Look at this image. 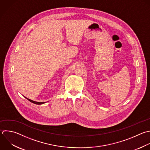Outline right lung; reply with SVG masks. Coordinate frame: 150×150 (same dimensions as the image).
Segmentation results:
<instances>
[{"mask_svg": "<svg viewBox=\"0 0 150 150\" xmlns=\"http://www.w3.org/2000/svg\"><path fill=\"white\" fill-rule=\"evenodd\" d=\"M26 98H27L29 101H30L31 103H34V104H39V105H40V104H44V103H45V102H37V101H33V100H30V99H29V98H26V97H25Z\"/></svg>", "mask_w": 150, "mask_h": 150, "instance_id": "right-lung-1", "label": "right lung"}]
</instances>
